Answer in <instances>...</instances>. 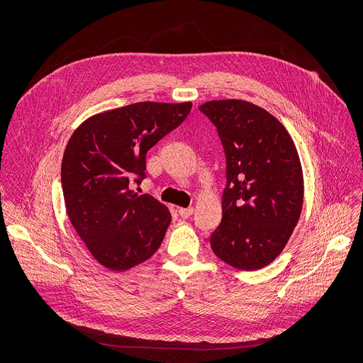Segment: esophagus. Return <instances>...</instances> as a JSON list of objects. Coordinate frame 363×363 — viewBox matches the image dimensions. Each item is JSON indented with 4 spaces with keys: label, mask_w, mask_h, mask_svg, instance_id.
I'll return each mask as SVG.
<instances>
[{
    "label": "esophagus",
    "mask_w": 363,
    "mask_h": 363,
    "mask_svg": "<svg viewBox=\"0 0 363 363\" xmlns=\"http://www.w3.org/2000/svg\"><path fill=\"white\" fill-rule=\"evenodd\" d=\"M178 214L182 218H189L194 214V208H192V206H189V208H178Z\"/></svg>",
    "instance_id": "esophagus-1"
}]
</instances>
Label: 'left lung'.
I'll return each instance as SVG.
<instances>
[{"instance_id":"obj_1","label":"left lung","mask_w":363,"mask_h":363,"mask_svg":"<svg viewBox=\"0 0 363 363\" xmlns=\"http://www.w3.org/2000/svg\"><path fill=\"white\" fill-rule=\"evenodd\" d=\"M199 111L217 128L227 160L223 220L211 248L238 270L263 269L283 251L301 214L296 145L272 113L250 101L211 100Z\"/></svg>"}]
</instances>
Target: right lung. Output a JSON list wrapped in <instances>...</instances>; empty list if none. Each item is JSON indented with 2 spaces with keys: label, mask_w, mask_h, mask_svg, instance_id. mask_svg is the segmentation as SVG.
Listing matches in <instances>:
<instances>
[{
  "label": "right lung",
  "mask_w": 363,
  "mask_h": 363,
  "mask_svg": "<svg viewBox=\"0 0 363 363\" xmlns=\"http://www.w3.org/2000/svg\"><path fill=\"white\" fill-rule=\"evenodd\" d=\"M192 103L139 101L86 119L62 161L66 213L103 267L126 272L150 258L171 224L168 206L130 189L145 178L146 152L178 128Z\"/></svg>",
  "instance_id": "obj_1"
}]
</instances>
